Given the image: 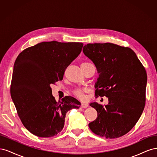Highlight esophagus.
I'll return each instance as SVG.
<instances>
[{
  "instance_id": "esophagus-1",
  "label": "esophagus",
  "mask_w": 157,
  "mask_h": 157,
  "mask_svg": "<svg viewBox=\"0 0 157 157\" xmlns=\"http://www.w3.org/2000/svg\"><path fill=\"white\" fill-rule=\"evenodd\" d=\"M88 105L87 103H82V104H81V107L82 108H83V109H85V108H86V107H88Z\"/></svg>"
}]
</instances>
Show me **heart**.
Segmentation results:
<instances>
[{"instance_id":"heart-1","label":"heart","mask_w":157,"mask_h":157,"mask_svg":"<svg viewBox=\"0 0 157 157\" xmlns=\"http://www.w3.org/2000/svg\"><path fill=\"white\" fill-rule=\"evenodd\" d=\"M90 63H83L82 65L84 64H88ZM86 90H82V89H76L74 90V94L76 96L77 98H78L79 99H84L85 98V96H84V92Z\"/></svg>"}]
</instances>
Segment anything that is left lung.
<instances>
[{
    "label": "left lung",
    "instance_id": "obj_1",
    "mask_svg": "<svg viewBox=\"0 0 157 157\" xmlns=\"http://www.w3.org/2000/svg\"><path fill=\"white\" fill-rule=\"evenodd\" d=\"M84 55L96 65L99 77L95 96L108 98L107 105L93 102L98 118L89 123L94 134L107 139L121 137L138 121L145 105L147 73L135 52L113 43L87 44Z\"/></svg>",
    "mask_w": 157,
    "mask_h": 157
}]
</instances>
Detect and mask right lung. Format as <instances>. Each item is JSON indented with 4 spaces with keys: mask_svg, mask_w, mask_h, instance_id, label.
Segmentation results:
<instances>
[{
    "mask_svg": "<svg viewBox=\"0 0 157 157\" xmlns=\"http://www.w3.org/2000/svg\"><path fill=\"white\" fill-rule=\"evenodd\" d=\"M81 42H42L23 50L13 66L10 94L26 129L40 137L62 130L66 113L80 103L65 96L56 101L50 85L63 79L65 71L82 51Z\"/></svg>",
    "mask_w": 157,
    "mask_h": 157,
    "instance_id": "add662e5",
    "label": "right lung"
}]
</instances>
